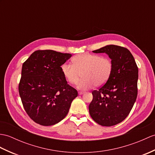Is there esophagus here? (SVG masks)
<instances>
[{"instance_id":"esophagus-1","label":"esophagus","mask_w":155,"mask_h":155,"mask_svg":"<svg viewBox=\"0 0 155 155\" xmlns=\"http://www.w3.org/2000/svg\"><path fill=\"white\" fill-rule=\"evenodd\" d=\"M84 93V91H79V92H78V94H79V95H81V94H83Z\"/></svg>"}]
</instances>
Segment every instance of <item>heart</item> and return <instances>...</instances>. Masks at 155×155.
<instances>
[{"mask_svg":"<svg viewBox=\"0 0 155 155\" xmlns=\"http://www.w3.org/2000/svg\"><path fill=\"white\" fill-rule=\"evenodd\" d=\"M72 63L63 64L62 73L72 84H77L82 74L83 79L78 82V88L82 90L104 84L113 69L112 61L97 54H78L72 59Z\"/></svg>","mask_w":155,"mask_h":155,"instance_id":"b5f03b06","label":"heart"}]
</instances>
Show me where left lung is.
Wrapping results in <instances>:
<instances>
[{"label": "left lung", "instance_id": "left-lung-1", "mask_svg": "<svg viewBox=\"0 0 155 155\" xmlns=\"http://www.w3.org/2000/svg\"><path fill=\"white\" fill-rule=\"evenodd\" d=\"M93 52L107 54L113 69L106 84L92 92L89 113L99 125L113 126L127 117L135 102L138 67L131 52L124 47L109 45Z\"/></svg>", "mask_w": 155, "mask_h": 155}]
</instances>
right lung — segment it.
<instances>
[{"instance_id": "add662e5", "label": "right lung", "mask_w": 155, "mask_h": 155, "mask_svg": "<svg viewBox=\"0 0 155 155\" xmlns=\"http://www.w3.org/2000/svg\"><path fill=\"white\" fill-rule=\"evenodd\" d=\"M71 56L53 50H38L23 63L19 94L25 111L35 123L44 126L59 123L78 96L61 70Z\"/></svg>"}]
</instances>
